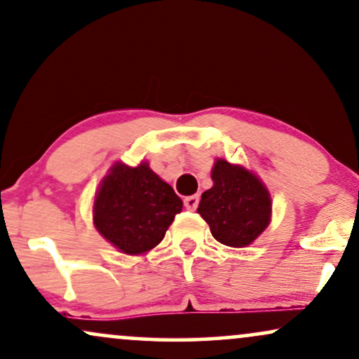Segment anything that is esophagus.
<instances>
[{
	"mask_svg": "<svg viewBox=\"0 0 359 359\" xmlns=\"http://www.w3.org/2000/svg\"><path fill=\"white\" fill-rule=\"evenodd\" d=\"M183 203H184L186 209H189V211H194V209H196L198 204H199V196H198V194H191V196L184 198Z\"/></svg>",
	"mask_w": 359,
	"mask_h": 359,
	"instance_id": "obj_1",
	"label": "esophagus"
}]
</instances>
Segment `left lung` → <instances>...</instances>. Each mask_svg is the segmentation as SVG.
I'll list each match as a JSON object with an SVG mask.
<instances>
[{"mask_svg":"<svg viewBox=\"0 0 359 359\" xmlns=\"http://www.w3.org/2000/svg\"><path fill=\"white\" fill-rule=\"evenodd\" d=\"M198 212L209 224L214 239L231 248H245L257 239L271 221V196L257 176L217 160Z\"/></svg>","mask_w":359,"mask_h":359,"instance_id":"1","label":"left lung"}]
</instances>
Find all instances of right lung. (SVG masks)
<instances>
[{
    "instance_id": "add662e5",
    "label": "right lung",
    "mask_w": 359,
    "mask_h": 359,
    "mask_svg": "<svg viewBox=\"0 0 359 359\" xmlns=\"http://www.w3.org/2000/svg\"><path fill=\"white\" fill-rule=\"evenodd\" d=\"M181 209V198L147 163H117L95 196L94 222L115 248L135 255L155 248Z\"/></svg>"
}]
</instances>
